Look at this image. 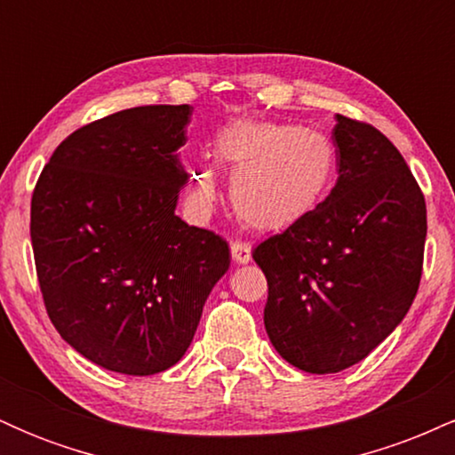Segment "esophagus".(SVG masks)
<instances>
[{
  "mask_svg": "<svg viewBox=\"0 0 455 455\" xmlns=\"http://www.w3.org/2000/svg\"><path fill=\"white\" fill-rule=\"evenodd\" d=\"M231 254H233L235 263H239V265H245L252 260V248H250V243H245V242H233Z\"/></svg>",
  "mask_w": 455,
  "mask_h": 455,
  "instance_id": "esophagus-1",
  "label": "esophagus"
}]
</instances>
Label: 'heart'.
Wrapping results in <instances>:
<instances>
[{"label": "heart", "mask_w": 455, "mask_h": 455, "mask_svg": "<svg viewBox=\"0 0 455 455\" xmlns=\"http://www.w3.org/2000/svg\"><path fill=\"white\" fill-rule=\"evenodd\" d=\"M213 154L233 171V210L248 227L282 231L304 220L331 190L336 145L321 130L282 122H237L218 134ZM190 196L198 207L218 198L207 164L192 171Z\"/></svg>", "instance_id": "obj_1"}]
</instances>
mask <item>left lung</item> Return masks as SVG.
<instances>
[{"label": "left lung", "instance_id": "8db88e82", "mask_svg": "<svg viewBox=\"0 0 455 455\" xmlns=\"http://www.w3.org/2000/svg\"><path fill=\"white\" fill-rule=\"evenodd\" d=\"M336 119V186L304 220L252 252L269 286V340L312 374L368 357L406 316L424 271L419 184L380 130Z\"/></svg>", "mask_w": 455, "mask_h": 455}]
</instances>
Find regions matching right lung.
<instances>
[{"label":"right lung","mask_w":455,"mask_h":455,"mask_svg":"<svg viewBox=\"0 0 455 455\" xmlns=\"http://www.w3.org/2000/svg\"><path fill=\"white\" fill-rule=\"evenodd\" d=\"M188 104L134 107L57 145L31 195V245L46 315L75 351L148 377L184 357L227 239L175 216L188 175Z\"/></svg>","instance_id":"1"}]
</instances>
